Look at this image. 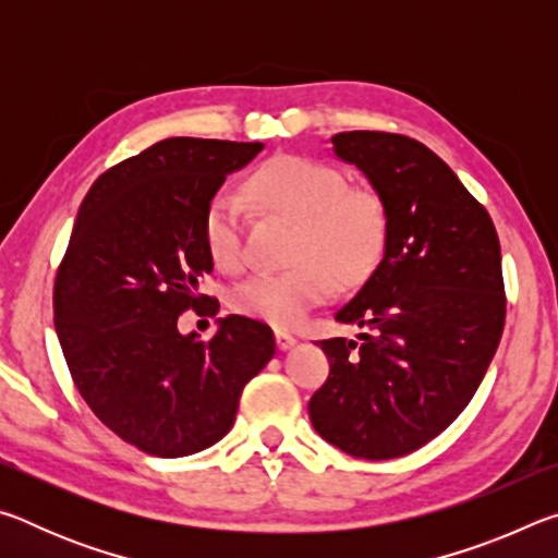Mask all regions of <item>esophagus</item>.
I'll return each mask as SVG.
<instances>
[{
    "label": "esophagus",
    "mask_w": 558,
    "mask_h": 558,
    "mask_svg": "<svg viewBox=\"0 0 558 558\" xmlns=\"http://www.w3.org/2000/svg\"><path fill=\"white\" fill-rule=\"evenodd\" d=\"M295 342H298V339L292 337L290 332H282V329H278V332H276V344H278L280 352H288V349L295 347Z\"/></svg>",
    "instance_id": "esophagus-1"
}]
</instances>
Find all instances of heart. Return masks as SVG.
<instances>
[{"label": "heart", "mask_w": 558, "mask_h": 558, "mask_svg": "<svg viewBox=\"0 0 558 558\" xmlns=\"http://www.w3.org/2000/svg\"><path fill=\"white\" fill-rule=\"evenodd\" d=\"M263 209L298 221L286 270L253 272L235 286V313L272 327H295L310 310L335 295L337 282L359 286L379 266L389 241V211L369 186H349L339 169L307 157L282 155L248 179ZM206 248L216 266L239 268L245 258V209L219 192L206 206Z\"/></svg>", "instance_id": "obj_1"}]
</instances>
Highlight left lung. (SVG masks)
<instances>
[{
    "instance_id": "1",
    "label": "left lung",
    "mask_w": 558,
    "mask_h": 558,
    "mask_svg": "<svg viewBox=\"0 0 558 558\" xmlns=\"http://www.w3.org/2000/svg\"><path fill=\"white\" fill-rule=\"evenodd\" d=\"M332 153L389 211L384 258L335 319L356 339L319 342L329 359L310 421L366 460L401 458L446 430L475 396L505 327L502 253L485 206L418 140L339 132Z\"/></svg>"
}]
</instances>
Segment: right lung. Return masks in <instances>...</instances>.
<instances>
[{"label": "right lung", "instance_id": "1", "mask_svg": "<svg viewBox=\"0 0 558 558\" xmlns=\"http://www.w3.org/2000/svg\"><path fill=\"white\" fill-rule=\"evenodd\" d=\"M263 143L169 137L96 179L56 276L53 325L90 411L130 446L182 458L231 430L243 386L276 354L258 319L202 342L177 327L214 270L206 206Z\"/></svg>", "mask_w": 558, "mask_h": 558}]
</instances>
